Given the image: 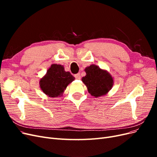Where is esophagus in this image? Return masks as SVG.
Listing matches in <instances>:
<instances>
[{
	"label": "esophagus",
	"mask_w": 157,
	"mask_h": 157,
	"mask_svg": "<svg viewBox=\"0 0 157 157\" xmlns=\"http://www.w3.org/2000/svg\"><path fill=\"white\" fill-rule=\"evenodd\" d=\"M75 78H76V79H78V80H79V79H80V75L79 73H78V74H76V75H75Z\"/></svg>",
	"instance_id": "34e87169"
}]
</instances>
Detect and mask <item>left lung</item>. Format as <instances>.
Here are the masks:
<instances>
[{
    "mask_svg": "<svg viewBox=\"0 0 157 157\" xmlns=\"http://www.w3.org/2000/svg\"><path fill=\"white\" fill-rule=\"evenodd\" d=\"M86 75L82 78L88 92L95 98L106 95L113 86L114 79L112 75L105 69L92 64L84 69Z\"/></svg>",
    "mask_w": 157,
    "mask_h": 157,
    "instance_id": "8db88e82",
    "label": "left lung"
}]
</instances>
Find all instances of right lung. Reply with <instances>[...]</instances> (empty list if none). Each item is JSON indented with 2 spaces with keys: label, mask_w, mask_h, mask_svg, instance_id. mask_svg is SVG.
Segmentation results:
<instances>
[{
  "label": "right lung",
  "mask_w": 157,
  "mask_h": 157,
  "mask_svg": "<svg viewBox=\"0 0 157 157\" xmlns=\"http://www.w3.org/2000/svg\"><path fill=\"white\" fill-rule=\"evenodd\" d=\"M74 80L73 76L65 71L63 65L52 64L45 75L40 79V88L48 97H61L66 88Z\"/></svg>",
  "instance_id": "1"
}]
</instances>
